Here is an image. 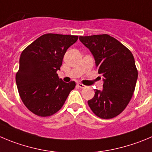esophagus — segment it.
<instances>
[{
	"label": "esophagus",
	"instance_id": "1",
	"mask_svg": "<svg viewBox=\"0 0 152 152\" xmlns=\"http://www.w3.org/2000/svg\"><path fill=\"white\" fill-rule=\"evenodd\" d=\"M78 86H79V88H86V86H85V85L82 84V83H78Z\"/></svg>",
	"mask_w": 152,
	"mask_h": 152
}]
</instances>
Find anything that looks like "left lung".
<instances>
[{
	"label": "left lung",
	"mask_w": 152,
	"mask_h": 152,
	"mask_svg": "<svg viewBox=\"0 0 152 152\" xmlns=\"http://www.w3.org/2000/svg\"><path fill=\"white\" fill-rule=\"evenodd\" d=\"M79 40L91 51L103 77V90H94L89 107L100 118H113L124 111L135 90L138 71L134 55L108 34L81 36Z\"/></svg>",
	"instance_id": "left-lung-1"
}]
</instances>
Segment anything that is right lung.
Segmentation results:
<instances>
[{"label": "right lung", "instance_id": "add662e5", "mask_svg": "<svg viewBox=\"0 0 152 152\" xmlns=\"http://www.w3.org/2000/svg\"><path fill=\"white\" fill-rule=\"evenodd\" d=\"M77 39L74 35L46 34L21 54L15 82L22 102L34 114L46 117L56 113L74 89V81L64 83L57 71L67 49Z\"/></svg>", "mask_w": 152, "mask_h": 152}]
</instances>
